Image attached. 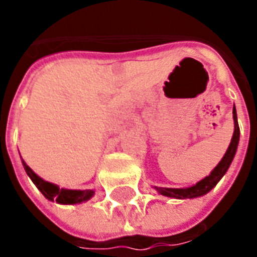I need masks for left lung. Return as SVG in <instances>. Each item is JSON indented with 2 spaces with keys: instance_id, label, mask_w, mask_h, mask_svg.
Listing matches in <instances>:
<instances>
[{
  "instance_id": "8db88e82",
  "label": "left lung",
  "mask_w": 257,
  "mask_h": 257,
  "mask_svg": "<svg viewBox=\"0 0 257 257\" xmlns=\"http://www.w3.org/2000/svg\"><path fill=\"white\" fill-rule=\"evenodd\" d=\"M233 124H235V131H233V136H232L231 144L228 147L227 152L223 156V159L220 160V163L216 165L213 171L208 176H205L203 180H200L199 183H196L195 185L188 188H164V187H153L160 195L167 196V197H172V199H196V197H201V196L207 195L208 192L212 191L213 188L217 185L220 180L223 179V176L227 173L228 168L231 167L232 160L236 155L237 151V145H239L240 139V129L239 122H237V113H236V108L233 105Z\"/></svg>"
}]
</instances>
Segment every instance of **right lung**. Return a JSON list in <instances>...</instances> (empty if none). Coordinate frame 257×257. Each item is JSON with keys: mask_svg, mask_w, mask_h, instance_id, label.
Masks as SVG:
<instances>
[{"mask_svg": "<svg viewBox=\"0 0 257 257\" xmlns=\"http://www.w3.org/2000/svg\"><path fill=\"white\" fill-rule=\"evenodd\" d=\"M22 165H24L26 175L29 176L34 185L38 188V191L41 192L42 195L45 196L48 200H50V201H56V203L64 204V205H73V204H80L84 203V201H88L94 195L93 189L80 191V189H65V188H60L56 184L45 181L40 176L36 175L32 171V168L24 160H22Z\"/></svg>", "mask_w": 257, "mask_h": 257, "instance_id": "obj_1", "label": "right lung"}]
</instances>
